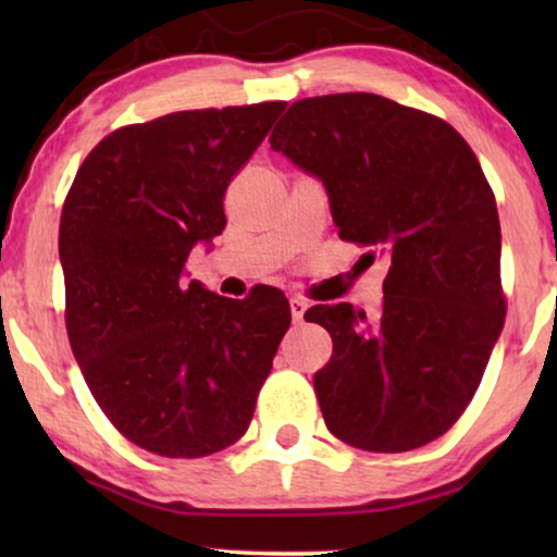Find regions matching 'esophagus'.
Returning a JSON list of instances; mask_svg holds the SVG:
<instances>
[{
	"mask_svg": "<svg viewBox=\"0 0 557 557\" xmlns=\"http://www.w3.org/2000/svg\"><path fill=\"white\" fill-rule=\"evenodd\" d=\"M288 304H292V317H294V322L301 324V322H304V311H307L309 304L304 301V299H299V296H294V299L288 301Z\"/></svg>",
	"mask_w": 557,
	"mask_h": 557,
	"instance_id": "obj_1",
	"label": "esophagus"
}]
</instances>
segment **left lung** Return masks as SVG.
Listing matches in <instances>:
<instances>
[{
	"label": "left lung",
	"instance_id": "1",
	"mask_svg": "<svg viewBox=\"0 0 557 557\" xmlns=\"http://www.w3.org/2000/svg\"><path fill=\"white\" fill-rule=\"evenodd\" d=\"M271 147L324 182L342 240L391 265L377 317L304 314L334 342L314 375L326 429L375 454L431 444L474 398L505 326L499 215L476 154L444 119L375 94L301 98Z\"/></svg>",
	"mask_w": 557,
	"mask_h": 557
}]
</instances>
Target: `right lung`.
Listing matches in <instances>:
<instances>
[{"instance_id": "1", "label": "right lung", "mask_w": 557, "mask_h": 557, "mask_svg": "<svg viewBox=\"0 0 557 557\" xmlns=\"http://www.w3.org/2000/svg\"><path fill=\"white\" fill-rule=\"evenodd\" d=\"M284 101L177 111L121 126L83 159L60 215L65 330L121 436L200 459L248 431L292 324L284 292L225 299L185 278L225 227V189Z\"/></svg>"}]
</instances>
